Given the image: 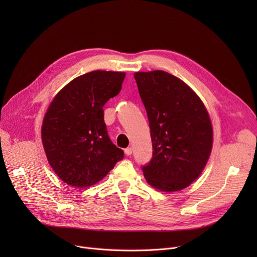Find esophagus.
<instances>
[{
	"label": "esophagus",
	"mask_w": 257,
	"mask_h": 257,
	"mask_svg": "<svg viewBox=\"0 0 257 257\" xmlns=\"http://www.w3.org/2000/svg\"><path fill=\"white\" fill-rule=\"evenodd\" d=\"M125 154H126L127 156L131 155V154H132V148H126V149H125Z\"/></svg>",
	"instance_id": "esophagus-1"
}]
</instances>
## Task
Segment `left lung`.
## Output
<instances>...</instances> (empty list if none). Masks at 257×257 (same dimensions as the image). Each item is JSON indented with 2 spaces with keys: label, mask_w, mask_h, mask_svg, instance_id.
I'll use <instances>...</instances> for the list:
<instances>
[{
  "label": "left lung",
  "mask_w": 257,
  "mask_h": 257,
  "mask_svg": "<svg viewBox=\"0 0 257 257\" xmlns=\"http://www.w3.org/2000/svg\"><path fill=\"white\" fill-rule=\"evenodd\" d=\"M149 119L153 154L142 167L150 185L180 191L203 171L212 147L204 104L183 81L164 71L134 74Z\"/></svg>",
  "instance_id": "8db88e82"
}]
</instances>
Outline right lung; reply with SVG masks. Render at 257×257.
<instances>
[{"label": "right lung", "instance_id": "obj_1", "mask_svg": "<svg viewBox=\"0 0 257 257\" xmlns=\"http://www.w3.org/2000/svg\"><path fill=\"white\" fill-rule=\"evenodd\" d=\"M125 73L77 77L50 104L42 127L49 164L65 183L85 187L103 179L124 151L108 137L103 106L120 91Z\"/></svg>", "mask_w": 257, "mask_h": 257}]
</instances>
